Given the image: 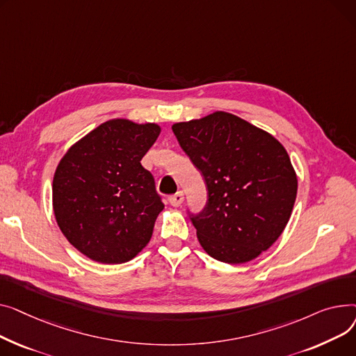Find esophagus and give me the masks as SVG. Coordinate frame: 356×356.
<instances>
[{"mask_svg": "<svg viewBox=\"0 0 356 356\" xmlns=\"http://www.w3.org/2000/svg\"><path fill=\"white\" fill-rule=\"evenodd\" d=\"M168 201H170V204H171V205H174V207H179V205L182 204V201H184V193H182V191H178L177 194H174V195L168 197Z\"/></svg>", "mask_w": 356, "mask_h": 356, "instance_id": "esophagus-1", "label": "esophagus"}]
</instances>
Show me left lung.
Segmentation results:
<instances>
[{"mask_svg": "<svg viewBox=\"0 0 356 356\" xmlns=\"http://www.w3.org/2000/svg\"><path fill=\"white\" fill-rule=\"evenodd\" d=\"M201 172L207 204L190 218L213 259L247 263L273 244L291 216L298 178L283 145L227 112L172 124Z\"/></svg>", "mask_w": 356, "mask_h": 356, "instance_id": "obj_1", "label": "left lung"}]
</instances>
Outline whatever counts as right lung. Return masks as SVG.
<instances>
[{
	"label": "right lung",
	"mask_w": 356,
	"mask_h": 356,
	"mask_svg": "<svg viewBox=\"0 0 356 356\" xmlns=\"http://www.w3.org/2000/svg\"><path fill=\"white\" fill-rule=\"evenodd\" d=\"M159 132L155 123L112 119L61 158L53 179L56 221L89 259L127 263L149 243L163 204L140 159Z\"/></svg>",
	"instance_id": "obj_1"
}]
</instances>
